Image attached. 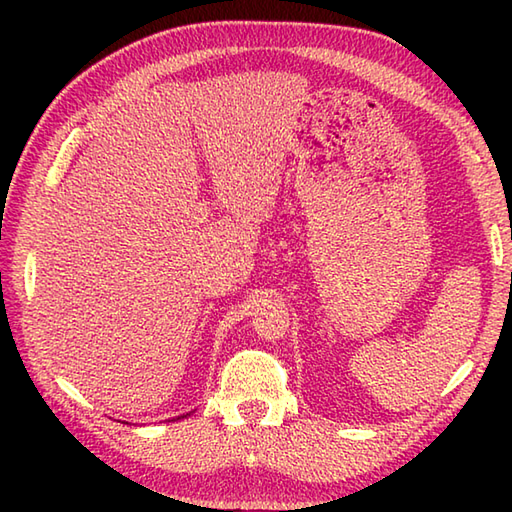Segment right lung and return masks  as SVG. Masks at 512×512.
<instances>
[{"label":"right lung","mask_w":512,"mask_h":512,"mask_svg":"<svg viewBox=\"0 0 512 512\" xmlns=\"http://www.w3.org/2000/svg\"><path fill=\"white\" fill-rule=\"evenodd\" d=\"M187 416H189V413H187ZM187 416H178V420H180V418H187Z\"/></svg>","instance_id":"right-lung-1"}]
</instances>
